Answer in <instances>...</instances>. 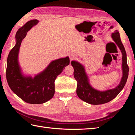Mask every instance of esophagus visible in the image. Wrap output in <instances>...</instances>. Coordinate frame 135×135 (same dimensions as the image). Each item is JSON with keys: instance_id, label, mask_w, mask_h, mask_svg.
<instances>
[{"instance_id": "esophagus-1", "label": "esophagus", "mask_w": 135, "mask_h": 135, "mask_svg": "<svg viewBox=\"0 0 135 135\" xmlns=\"http://www.w3.org/2000/svg\"><path fill=\"white\" fill-rule=\"evenodd\" d=\"M70 60H74V59H75L76 58V55H75V54H74V53L70 54Z\"/></svg>"}]
</instances>
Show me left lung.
I'll return each mask as SVG.
<instances>
[{"mask_svg":"<svg viewBox=\"0 0 135 135\" xmlns=\"http://www.w3.org/2000/svg\"><path fill=\"white\" fill-rule=\"evenodd\" d=\"M111 36L121 50L122 56V76L119 84L115 88L104 91L96 89L90 84L89 78L86 73L84 65L75 60L71 62L74 68V76L77 81V95L80 99L90 104H103L111 101L123 89L127 81L129 67L127 64V53L121 41L118 31H114Z\"/></svg>","mask_w":135,"mask_h":135,"instance_id":"8db88e82","label":"left lung"}]
</instances>
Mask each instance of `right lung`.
<instances>
[{
	"label": "right lung",
	"instance_id": "obj_1",
	"mask_svg": "<svg viewBox=\"0 0 135 135\" xmlns=\"http://www.w3.org/2000/svg\"><path fill=\"white\" fill-rule=\"evenodd\" d=\"M39 22L38 20L28 21L19 28L15 36L16 45L7 60L6 78L8 85L20 98L30 104H43L53 97L54 81L64 68L69 65L68 56L51 61L44 70L32 77L23 74L18 61L22 41L27 33Z\"/></svg>",
	"mask_w": 135,
	"mask_h": 135
}]
</instances>
